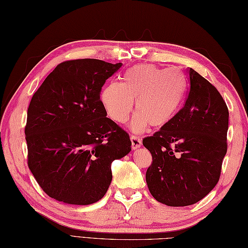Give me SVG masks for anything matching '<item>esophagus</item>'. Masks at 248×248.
<instances>
[{"label": "esophagus", "instance_id": "34e87169", "mask_svg": "<svg viewBox=\"0 0 248 248\" xmlns=\"http://www.w3.org/2000/svg\"><path fill=\"white\" fill-rule=\"evenodd\" d=\"M131 142H132V149H133V150H136V149L140 148V146H141V140L140 137L135 136V135L131 136Z\"/></svg>", "mask_w": 248, "mask_h": 248}]
</instances>
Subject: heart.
Masks as SVG:
<instances>
[{
  "label": "heart",
  "mask_w": 248,
  "mask_h": 248,
  "mask_svg": "<svg viewBox=\"0 0 248 248\" xmlns=\"http://www.w3.org/2000/svg\"><path fill=\"white\" fill-rule=\"evenodd\" d=\"M186 93V80L175 68L140 64L129 68L122 82H112L101 90L100 101L108 116L124 124L135 107L137 113L131 129L140 132L152 125L159 128L175 116Z\"/></svg>",
  "instance_id": "b5f03b06"
}]
</instances>
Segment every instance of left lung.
<instances>
[{"instance_id":"1","label":"left lung","mask_w":248,"mask_h":248,"mask_svg":"<svg viewBox=\"0 0 248 248\" xmlns=\"http://www.w3.org/2000/svg\"><path fill=\"white\" fill-rule=\"evenodd\" d=\"M185 106L142 145L153 162L146 173L157 202L180 207L198 203L216 187L227 152L229 113L208 80L192 68Z\"/></svg>"}]
</instances>
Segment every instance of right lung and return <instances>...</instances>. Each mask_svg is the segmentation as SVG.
Listing matches in <instances>:
<instances>
[{"instance_id": "1", "label": "right lung", "mask_w": 248, "mask_h": 248, "mask_svg": "<svg viewBox=\"0 0 248 248\" xmlns=\"http://www.w3.org/2000/svg\"><path fill=\"white\" fill-rule=\"evenodd\" d=\"M123 63H60L33 94L25 135L28 167L48 197L90 205L105 197L111 164L131 151L128 133L106 117L101 88Z\"/></svg>"}]
</instances>
